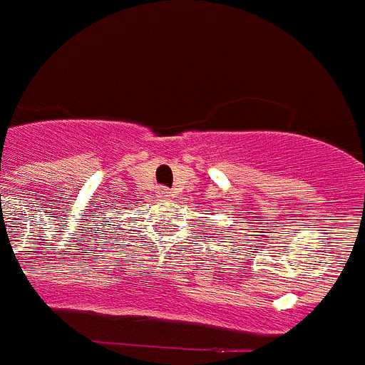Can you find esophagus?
I'll use <instances>...</instances> for the list:
<instances>
[{"mask_svg":"<svg viewBox=\"0 0 365 365\" xmlns=\"http://www.w3.org/2000/svg\"><path fill=\"white\" fill-rule=\"evenodd\" d=\"M156 195H158L160 200H170L171 192L168 188H160V190H158V192H156Z\"/></svg>","mask_w":365,"mask_h":365,"instance_id":"esophagus-1","label":"esophagus"}]
</instances>
